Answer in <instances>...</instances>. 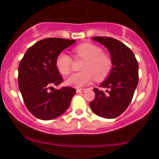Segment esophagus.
<instances>
[{
  "instance_id": "esophagus-1",
  "label": "esophagus",
  "mask_w": 159,
  "mask_h": 159,
  "mask_svg": "<svg viewBox=\"0 0 159 159\" xmlns=\"http://www.w3.org/2000/svg\"><path fill=\"white\" fill-rule=\"evenodd\" d=\"M85 89H77V90H76L78 93H81L85 92Z\"/></svg>"
}]
</instances>
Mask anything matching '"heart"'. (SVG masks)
<instances>
[{
	"label": "heart",
	"mask_w": 159,
	"mask_h": 159,
	"mask_svg": "<svg viewBox=\"0 0 159 159\" xmlns=\"http://www.w3.org/2000/svg\"><path fill=\"white\" fill-rule=\"evenodd\" d=\"M75 57L84 58L81 66L82 72H76L66 81V84L73 87H83L90 84L93 80L103 79L107 75L111 68V61L107 54L102 53L101 48L90 43H84L73 49ZM72 59L67 53L61 52L56 59V66L63 75H67L72 70Z\"/></svg>",
	"instance_id": "obj_1"
}]
</instances>
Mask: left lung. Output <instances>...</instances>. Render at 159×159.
<instances>
[{"label": "left lung", "mask_w": 159, "mask_h": 159, "mask_svg": "<svg viewBox=\"0 0 159 159\" xmlns=\"http://www.w3.org/2000/svg\"><path fill=\"white\" fill-rule=\"evenodd\" d=\"M108 50L111 57V72L100 87L94 88L96 97L90 103L94 114L106 119L117 117L126 110L132 102L138 84V63L134 53L119 40L108 36H95Z\"/></svg>", "instance_id": "8db88e82"}]
</instances>
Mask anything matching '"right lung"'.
<instances>
[{"mask_svg":"<svg viewBox=\"0 0 159 159\" xmlns=\"http://www.w3.org/2000/svg\"><path fill=\"white\" fill-rule=\"evenodd\" d=\"M74 39L46 38L25 52L19 66V90L27 108L36 118L55 119L68 109L75 94V88L62 87L49 91L52 85L63 82L56 66L57 57L75 43Z\"/></svg>","mask_w":159,"mask_h":159,"instance_id":"right-lung-1","label":"right lung"}]
</instances>
